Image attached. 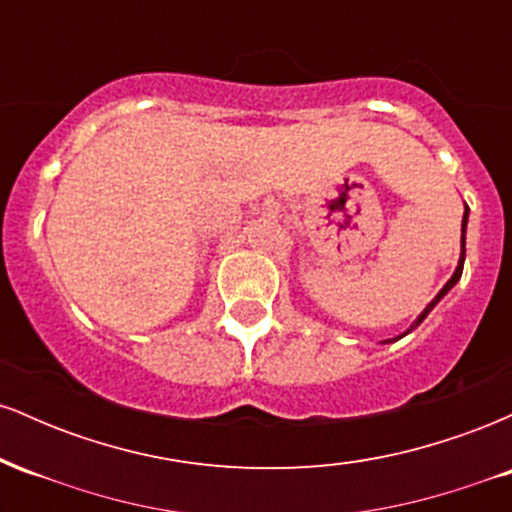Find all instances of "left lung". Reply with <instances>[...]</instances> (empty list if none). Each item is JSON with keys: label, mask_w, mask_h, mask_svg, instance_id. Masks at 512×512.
<instances>
[{"label": "left lung", "mask_w": 512, "mask_h": 512, "mask_svg": "<svg viewBox=\"0 0 512 512\" xmlns=\"http://www.w3.org/2000/svg\"><path fill=\"white\" fill-rule=\"evenodd\" d=\"M467 216H469V207H467V209H464V216H462V252H460V262H457V269H455V274H452V276H450V281H448V284H445V286H443V289H440V291H438V296H436V298H433V301L426 305V308H424V313H421L419 317H416V320H414V325H411V327H409V330H407V332H404V334H409L411 330H416V327H419V325H421V322H424V320H426V315H428V313H431V310H433V308H436V305H438V301H440V298H443V296H445V293H448V291L452 289V286H455V284H457V281H460V276H462V267H464V228H467ZM404 334H399V337H397V339H402V337H404ZM397 339H387V342H397Z\"/></svg>", "instance_id": "left-lung-1"}]
</instances>
